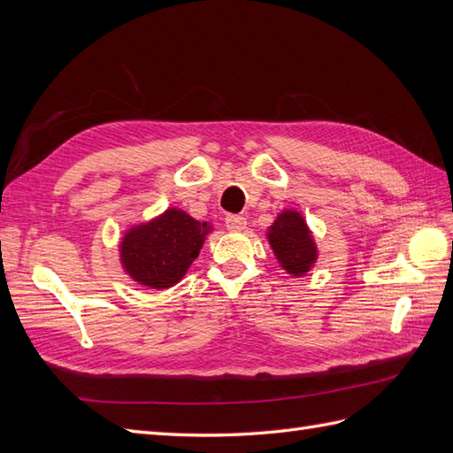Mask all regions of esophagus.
Wrapping results in <instances>:
<instances>
[{
	"label": "esophagus",
	"mask_w": 453,
	"mask_h": 453,
	"mask_svg": "<svg viewBox=\"0 0 453 453\" xmlns=\"http://www.w3.org/2000/svg\"><path fill=\"white\" fill-rule=\"evenodd\" d=\"M226 228L232 230V232H238V230H243L245 225H248V221H245L243 215H226Z\"/></svg>",
	"instance_id": "1"
}]
</instances>
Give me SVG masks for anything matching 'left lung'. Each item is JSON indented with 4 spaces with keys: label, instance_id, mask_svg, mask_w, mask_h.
<instances>
[{
    "label": "left lung",
    "instance_id": "left-lung-1",
    "mask_svg": "<svg viewBox=\"0 0 453 453\" xmlns=\"http://www.w3.org/2000/svg\"><path fill=\"white\" fill-rule=\"evenodd\" d=\"M266 236L280 265L293 276H304L318 258V248L298 211H281Z\"/></svg>",
    "mask_w": 453,
    "mask_h": 453
}]
</instances>
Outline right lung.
I'll return each instance as SVG.
<instances>
[{
    "label": "right lung",
    "instance_id": "add662e5",
    "mask_svg": "<svg viewBox=\"0 0 453 453\" xmlns=\"http://www.w3.org/2000/svg\"><path fill=\"white\" fill-rule=\"evenodd\" d=\"M210 230L211 225L170 208L150 223L127 232L120 243L122 266L140 285L168 289L185 276Z\"/></svg>",
    "mask_w": 453,
    "mask_h": 453
}]
</instances>
